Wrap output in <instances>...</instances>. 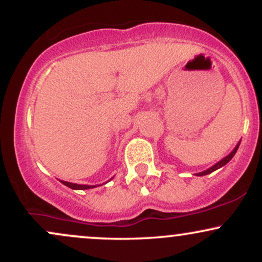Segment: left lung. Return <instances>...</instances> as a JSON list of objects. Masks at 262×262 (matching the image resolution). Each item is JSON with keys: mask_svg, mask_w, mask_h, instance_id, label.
Listing matches in <instances>:
<instances>
[{"mask_svg": "<svg viewBox=\"0 0 262 262\" xmlns=\"http://www.w3.org/2000/svg\"><path fill=\"white\" fill-rule=\"evenodd\" d=\"M240 141H242V140H240ZM240 141H239V143L236 144V146H235V148L233 149V151H231L229 155L225 156V158L222 159L221 161H218L217 164H214V165H213L212 167H209V169L204 170V171H202V172H198V173H196V176H204V175H208V173L213 172V171H215V170H218V169H221V167H222V166H224V165H227L228 162H229V161L231 160V159H233V156L235 155L236 150H237V148H239V145H240Z\"/></svg>", "mask_w": 262, "mask_h": 262, "instance_id": "1", "label": "left lung"}]
</instances>
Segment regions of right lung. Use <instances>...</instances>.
Here are the masks:
<instances>
[{"mask_svg":"<svg viewBox=\"0 0 262 262\" xmlns=\"http://www.w3.org/2000/svg\"><path fill=\"white\" fill-rule=\"evenodd\" d=\"M62 185L68 186L69 188L73 189H89V188H95L97 187L96 185H77V183H73V182H68V181H60Z\"/></svg>","mask_w":262,"mask_h":262,"instance_id":"add662e5","label":"right lung"}]
</instances>
